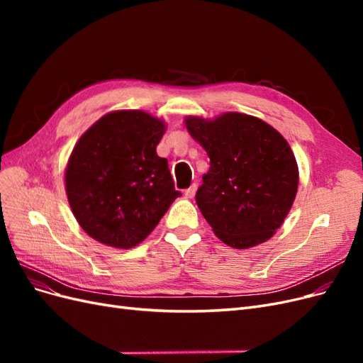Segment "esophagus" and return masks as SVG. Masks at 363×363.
<instances>
[{"label":"esophagus","mask_w":363,"mask_h":363,"mask_svg":"<svg viewBox=\"0 0 363 363\" xmlns=\"http://www.w3.org/2000/svg\"><path fill=\"white\" fill-rule=\"evenodd\" d=\"M195 192H196V186H195V184H192L191 188H188V189L184 191L186 199H194V196H195Z\"/></svg>","instance_id":"obj_1"}]
</instances>
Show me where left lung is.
Returning a JSON list of instances; mask_svg holds the SVG:
<instances>
[{
  "label": "left lung",
  "mask_w": 363,
  "mask_h": 363,
  "mask_svg": "<svg viewBox=\"0 0 363 363\" xmlns=\"http://www.w3.org/2000/svg\"><path fill=\"white\" fill-rule=\"evenodd\" d=\"M211 159L195 201L224 244L245 250L268 240L289 213L298 167L279 131L265 121L228 112L184 119Z\"/></svg>",
  "instance_id": "obj_1"
}]
</instances>
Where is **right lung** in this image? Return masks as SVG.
<instances>
[{
	"label": "right lung",
	"mask_w": 363,
	"mask_h": 363,
	"mask_svg": "<svg viewBox=\"0 0 363 363\" xmlns=\"http://www.w3.org/2000/svg\"><path fill=\"white\" fill-rule=\"evenodd\" d=\"M164 123L142 111L107 113L77 142L65 172L68 201L98 242L131 248L144 240L172 201L168 160L156 147Z\"/></svg>",
	"instance_id": "obj_1"
}]
</instances>
